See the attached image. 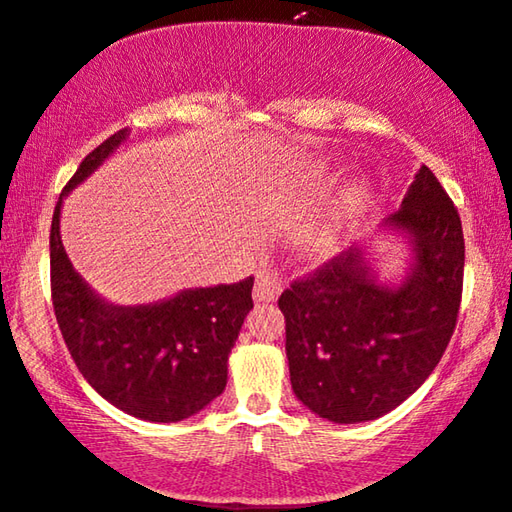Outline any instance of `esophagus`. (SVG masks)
Returning a JSON list of instances; mask_svg holds the SVG:
<instances>
[{
  "label": "esophagus",
  "mask_w": 512,
  "mask_h": 512,
  "mask_svg": "<svg viewBox=\"0 0 512 512\" xmlns=\"http://www.w3.org/2000/svg\"><path fill=\"white\" fill-rule=\"evenodd\" d=\"M279 293H282V279L277 275H272V272H261L256 279V286H254V300L256 303H275L279 298Z\"/></svg>",
  "instance_id": "1"
}]
</instances>
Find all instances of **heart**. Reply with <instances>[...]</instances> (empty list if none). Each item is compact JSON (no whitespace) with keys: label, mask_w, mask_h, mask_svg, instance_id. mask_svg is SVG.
Returning <instances> with one entry per match:
<instances>
[{"label":"heart","mask_w":512,"mask_h":512,"mask_svg":"<svg viewBox=\"0 0 512 512\" xmlns=\"http://www.w3.org/2000/svg\"><path fill=\"white\" fill-rule=\"evenodd\" d=\"M333 174V167L326 158H317L307 163L298 172V184H321ZM375 184L366 174L349 179V184L342 188L331 205L321 209L307 226L300 230L296 249L300 261L310 265H324L338 258L345 251L352 233L354 221L366 212V207L373 202Z\"/></svg>","instance_id":"1"}]
</instances>
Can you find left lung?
Masks as SVG:
<instances>
[{
  "instance_id": "left-lung-1",
  "label": "left lung",
  "mask_w": 512,
  "mask_h": 512,
  "mask_svg": "<svg viewBox=\"0 0 512 512\" xmlns=\"http://www.w3.org/2000/svg\"><path fill=\"white\" fill-rule=\"evenodd\" d=\"M380 235L401 237L408 268L382 279L354 244L279 298L293 394L333 424L370 422L426 382L450 342L464 282L457 207L422 165Z\"/></svg>"
}]
</instances>
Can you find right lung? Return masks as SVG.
<instances>
[{"label": "right lung", "instance_id": "obj_1", "mask_svg": "<svg viewBox=\"0 0 512 512\" xmlns=\"http://www.w3.org/2000/svg\"><path fill=\"white\" fill-rule=\"evenodd\" d=\"M123 128L88 153L62 191L51 223L55 319L81 375L125 415L156 424L205 410L228 382V356L254 300V277L184 289L146 305H114L86 284L60 237L62 202L128 142Z\"/></svg>", "mask_w": 512, "mask_h": 512}]
</instances>
